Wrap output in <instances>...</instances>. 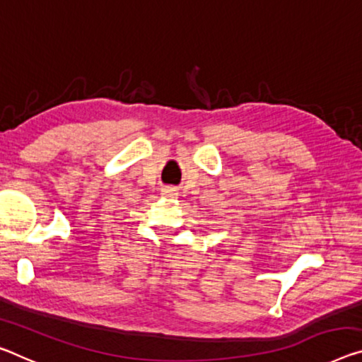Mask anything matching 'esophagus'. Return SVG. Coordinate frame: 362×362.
<instances>
[{
    "instance_id": "obj_1",
    "label": "esophagus",
    "mask_w": 362,
    "mask_h": 362,
    "mask_svg": "<svg viewBox=\"0 0 362 362\" xmlns=\"http://www.w3.org/2000/svg\"><path fill=\"white\" fill-rule=\"evenodd\" d=\"M163 194L165 196H168V197H175L176 196V189H173V187H166V189H163Z\"/></svg>"
}]
</instances>
